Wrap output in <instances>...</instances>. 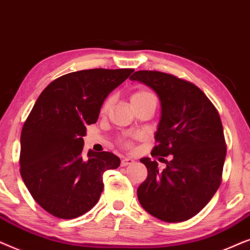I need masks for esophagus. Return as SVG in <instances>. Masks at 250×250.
Listing matches in <instances>:
<instances>
[{
  "label": "esophagus",
  "instance_id": "1",
  "mask_svg": "<svg viewBox=\"0 0 250 250\" xmlns=\"http://www.w3.org/2000/svg\"><path fill=\"white\" fill-rule=\"evenodd\" d=\"M135 160L132 158H123L122 161H121V166L122 167H127V166L134 164Z\"/></svg>",
  "mask_w": 250,
  "mask_h": 250
}]
</instances>
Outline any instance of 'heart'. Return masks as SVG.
Instances as JSON below:
<instances>
[{
	"label": "heart",
	"mask_w": 250,
	"mask_h": 250,
	"mask_svg": "<svg viewBox=\"0 0 250 250\" xmlns=\"http://www.w3.org/2000/svg\"><path fill=\"white\" fill-rule=\"evenodd\" d=\"M144 99H155V96L152 91L147 90V89H138V90H136L134 94H132L130 101H131V104H132V103H136V102H139V101H144ZM109 104H111V99H107V101H105V103L102 106V113L107 112V109L109 107ZM123 145H125V147H131L132 143H131V141L127 139V141H123Z\"/></svg>",
	"instance_id": "obj_1"
}]
</instances>
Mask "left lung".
Here are the masks:
<instances>
[{
    "label": "left lung",
    "mask_w": 250,
    "mask_h": 250,
    "mask_svg": "<svg viewBox=\"0 0 250 250\" xmlns=\"http://www.w3.org/2000/svg\"><path fill=\"white\" fill-rule=\"evenodd\" d=\"M151 86L161 102V119L151 154L143 158L147 178L137 189L148 214L164 222L188 221L210 201L222 183L226 144L221 118L204 91L192 82L159 71H137L130 78ZM169 155L171 161L164 160Z\"/></svg>",
    "instance_id": "left-lung-1"
}]
</instances>
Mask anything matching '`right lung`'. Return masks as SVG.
I'll list each match as a JSON object with an SVG mask.
<instances>
[{"label":"right lung","instance_id":"add662e5","mask_svg":"<svg viewBox=\"0 0 250 250\" xmlns=\"http://www.w3.org/2000/svg\"><path fill=\"white\" fill-rule=\"evenodd\" d=\"M132 68L83 69L56 79L39 96L22 125L21 175L32 197L49 214L72 219L97 204L103 174L120 166L111 152L83 155L86 125L97 122L111 91Z\"/></svg>","mask_w":250,"mask_h":250}]
</instances>
